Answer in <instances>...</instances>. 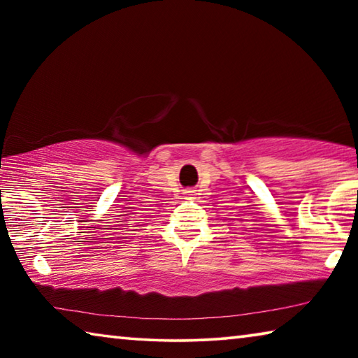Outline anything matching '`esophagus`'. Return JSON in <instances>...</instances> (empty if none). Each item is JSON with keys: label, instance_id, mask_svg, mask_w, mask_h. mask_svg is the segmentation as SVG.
Returning <instances> with one entry per match:
<instances>
[{"label": "esophagus", "instance_id": "34e87169", "mask_svg": "<svg viewBox=\"0 0 358 358\" xmlns=\"http://www.w3.org/2000/svg\"><path fill=\"white\" fill-rule=\"evenodd\" d=\"M189 192H191V191H189Z\"/></svg>", "mask_w": 358, "mask_h": 358}]
</instances>
